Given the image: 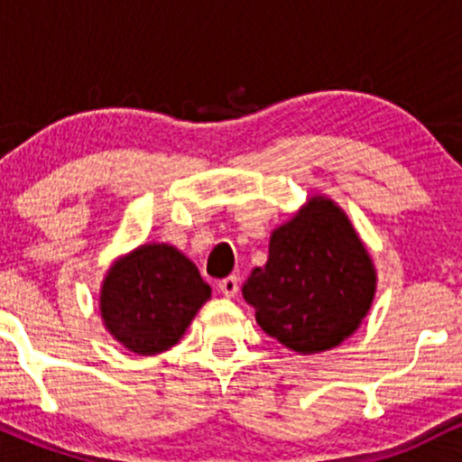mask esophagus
I'll return each mask as SVG.
<instances>
[{
    "label": "esophagus",
    "mask_w": 462,
    "mask_h": 462,
    "mask_svg": "<svg viewBox=\"0 0 462 462\" xmlns=\"http://www.w3.org/2000/svg\"><path fill=\"white\" fill-rule=\"evenodd\" d=\"M217 289H219L221 295H226V298H235V295L238 293V278L236 275H230V278L219 280Z\"/></svg>",
    "instance_id": "obj_1"
}]
</instances>
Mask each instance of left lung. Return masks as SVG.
Returning <instances> with one entry per match:
<instances>
[{
    "label": "left lung",
    "instance_id": "obj_1",
    "mask_svg": "<svg viewBox=\"0 0 462 462\" xmlns=\"http://www.w3.org/2000/svg\"><path fill=\"white\" fill-rule=\"evenodd\" d=\"M374 293L367 249L326 198H312L273 232L267 264L243 284L258 326L300 354L326 352L347 338L367 315Z\"/></svg>",
    "mask_w": 462,
    "mask_h": 462
}]
</instances>
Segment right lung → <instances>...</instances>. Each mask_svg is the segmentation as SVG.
<instances>
[{
	"mask_svg": "<svg viewBox=\"0 0 462 462\" xmlns=\"http://www.w3.org/2000/svg\"><path fill=\"white\" fill-rule=\"evenodd\" d=\"M210 286L171 245H143L108 272L102 289L106 328L130 352L152 356L173 347Z\"/></svg>",
	"mask_w": 462,
	"mask_h": 462,
	"instance_id": "1",
	"label": "right lung"
}]
</instances>
